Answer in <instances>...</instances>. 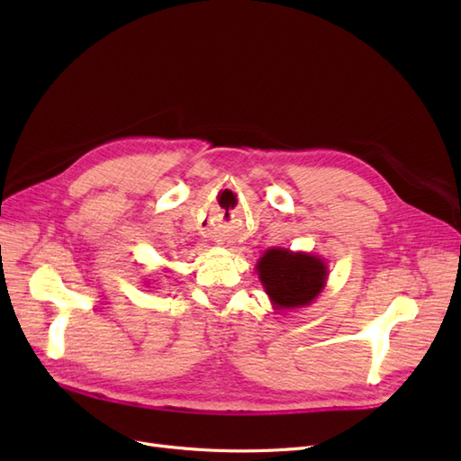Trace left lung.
I'll return each mask as SVG.
<instances>
[{"label": "left lung", "mask_w": 461, "mask_h": 461, "mask_svg": "<svg viewBox=\"0 0 461 461\" xmlns=\"http://www.w3.org/2000/svg\"><path fill=\"white\" fill-rule=\"evenodd\" d=\"M259 281L275 310H296L310 305L325 288V261L303 252L273 248L258 261Z\"/></svg>", "instance_id": "1"}]
</instances>
